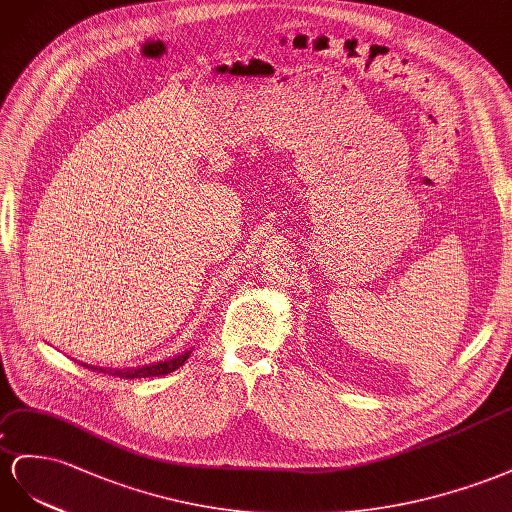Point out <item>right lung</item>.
I'll return each instance as SVG.
<instances>
[{
	"instance_id": "add662e5",
	"label": "right lung",
	"mask_w": 512,
	"mask_h": 512,
	"mask_svg": "<svg viewBox=\"0 0 512 512\" xmlns=\"http://www.w3.org/2000/svg\"><path fill=\"white\" fill-rule=\"evenodd\" d=\"M188 356H191V352H184L180 356L175 358H169V360H163V362H154V364H145V367H137V369H98V367H90V364H83L85 369H94V371H100V373H109L113 377H120V379H141V377H158V375H167V373H173L175 369H180L182 364L188 360Z\"/></svg>"
}]
</instances>
